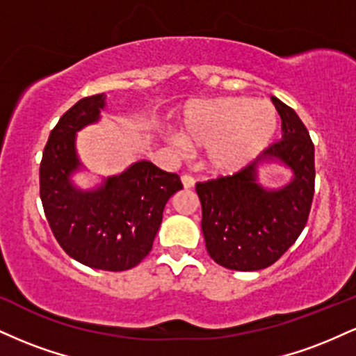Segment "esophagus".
<instances>
[{
  "mask_svg": "<svg viewBox=\"0 0 356 356\" xmlns=\"http://www.w3.org/2000/svg\"><path fill=\"white\" fill-rule=\"evenodd\" d=\"M182 186L186 187V189H191V187H194V177H192V175H189V174H184L182 175Z\"/></svg>",
  "mask_w": 356,
  "mask_h": 356,
  "instance_id": "1",
  "label": "esophagus"
}]
</instances>
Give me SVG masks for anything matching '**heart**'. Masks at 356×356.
<instances>
[{
  "instance_id": "obj_1",
  "label": "heart",
  "mask_w": 356,
  "mask_h": 356,
  "mask_svg": "<svg viewBox=\"0 0 356 356\" xmlns=\"http://www.w3.org/2000/svg\"><path fill=\"white\" fill-rule=\"evenodd\" d=\"M280 117L275 105L249 97L191 104L182 120V137L172 138L179 150L211 147L207 164L218 174H232L254 162L276 136Z\"/></svg>"
}]
</instances>
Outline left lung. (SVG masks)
Wrapping results in <instances>:
<instances>
[{"instance_id": "8db88e82", "label": "left lung", "mask_w": 356, "mask_h": 356, "mask_svg": "<svg viewBox=\"0 0 356 356\" xmlns=\"http://www.w3.org/2000/svg\"><path fill=\"white\" fill-rule=\"evenodd\" d=\"M281 117V140L234 175L197 182L202 234L216 263L234 271L271 266L305 229L314 194V145L301 118L273 97ZM277 163L292 172L281 188L259 182V167Z\"/></svg>"}]
</instances>
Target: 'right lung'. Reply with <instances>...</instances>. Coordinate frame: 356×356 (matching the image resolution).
Wrapping results in <instances>:
<instances>
[{
    "label": "right lung",
    "instance_id": "obj_1",
    "mask_svg": "<svg viewBox=\"0 0 356 356\" xmlns=\"http://www.w3.org/2000/svg\"><path fill=\"white\" fill-rule=\"evenodd\" d=\"M105 95L87 97L63 113L51 130L40 164V197L53 236L79 263L104 271L137 266L152 249L167 201L182 189L177 174L149 161L134 162L93 189L72 177L83 169L76 134L100 120Z\"/></svg>",
    "mask_w": 356,
    "mask_h": 356
}]
</instances>
